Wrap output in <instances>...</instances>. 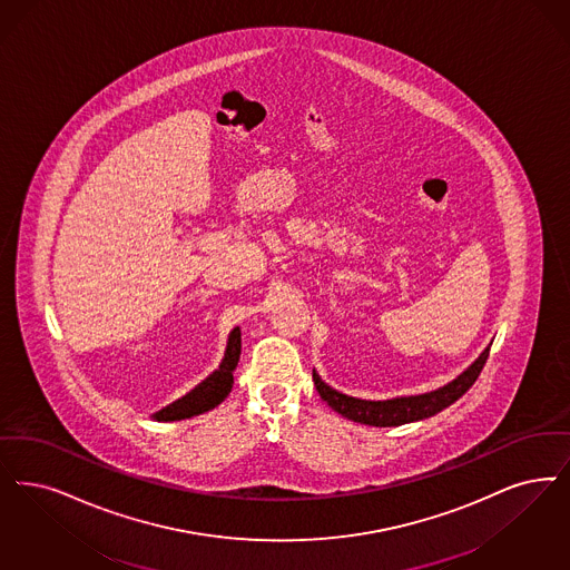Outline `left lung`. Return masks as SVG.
<instances>
[{
	"mask_svg": "<svg viewBox=\"0 0 570 570\" xmlns=\"http://www.w3.org/2000/svg\"><path fill=\"white\" fill-rule=\"evenodd\" d=\"M488 356H490V347H485L478 361L469 366L462 375H458L454 382H450L448 386L439 387L434 392L417 394V396H401V399H390V401L354 399V396H347V394L326 386L320 380L316 371H314V384H316L320 396L347 420L368 424V426H401L407 422L431 417L434 413L455 403L469 387L475 384Z\"/></svg>",
	"mask_w": 570,
	"mask_h": 570,
	"instance_id": "left-lung-1",
	"label": "left lung"
}]
</instances>
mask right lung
I'll return each instance as SVG.
<instances>
[{"label":"right lung","instance_id":"add662e5","mask_svg":"<svg viewBox=\"0 0 570 570\" xmlns=\"http://www.w3.org/2000/svg\"><path fill=\"white\" fill-rule=\"evenodd\" d=\"M239 354H242V333H239V328H233V333L228 337L227 354L220 363V368L214 371L205 382H202L195 390H190L186 396L178 399L176 403H171L169 407L160 410L159 413H155V417L163 422L184 420V417H193V415H199L204 411L214 410L216 405H220L233 387V371L239 363Z\"/></svg>","mask_w":570,"mask_h":570}]
</instances>
